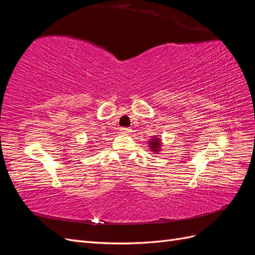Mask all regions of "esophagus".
Instances as JSON below:
<instances>
[{
    "instance_id": "esophagus-1",
    "label": "esophagus",
    "mask_w": 255,
    "mask_h": 255,
    "mask_svg": "<svg viewBox=\"0 0 255 255\" xmlns=\"http://www.w3.org/2000/svg\"><path fill=\"white\" fill-rule=\"evenodd\" d=\"M120 133L123 134V135H128L130 133V129L128 128H120Z\"/></svg>"
}]
</instances>
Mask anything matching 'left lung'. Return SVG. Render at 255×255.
<instances>
[{
  "mask_svg": "<svg viewBox=\"0 0 255 255\" xmlns=\"http://www.w3.org/2000/svg\"><path fill=\"white\" fill-rule=\"evenodd\" d=\"M148 145H149V150L151 152H153L154 154H158L159 152H161L163 141H161V138L159 136L155 135L154 137H151V139H149Z\"/></svg>",
  "mask_w": 255,
  "mask_h": 255,
  "instance_id": "obj_1",
  "label": "left lung"
}]
</instances>
